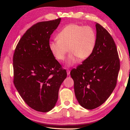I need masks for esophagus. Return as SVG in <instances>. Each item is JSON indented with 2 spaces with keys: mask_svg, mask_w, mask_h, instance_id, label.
I'll return each instance as SVG.
<instances>
[{
  "mask_svg": "<svg viewBox=\"0 0 130 130\" xmlns=\"http://www.w3.org/2000/svg\"><path fill=\"white\" fill-rule=\"evenodd\" d=\"M70 70H67V75H69L70 74Z\"/></svg>",
  "mask_w": 130,
  "mask_h": 130,
  "instance_id": "obj_1",
  "label": "esophagus"
}]
</instances>
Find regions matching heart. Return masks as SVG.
<instances>
[{
	"mask_svg": "<svg viewBox=\"0 0 130 130\" xmlns=\"http://www.w3.org/2000/svg\"><path fill=\"white\" fill-rule=\"evenodd\" d=\"M57 39L50 42V50L55 58L62 61L69 48L71 53L66 66L70 67L77 63L79 59L85 60L92 55L96 43V34L90 26L71 24L59 32Z\"/></svg>",
	"mask_w": 130,
	"mask_h": 130,
	"instance_id": "1",
	"label": "heart"
}]
</instances>
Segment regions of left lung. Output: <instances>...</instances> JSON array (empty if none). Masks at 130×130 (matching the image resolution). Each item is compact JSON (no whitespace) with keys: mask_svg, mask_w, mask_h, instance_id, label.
<instances>
[{"mask_svg":"<svg viewBox=\"0 0 130 130\" xmlns=\"http://www.w3.org/2000/svg\"><path fill=\"white\" fill-rule=\"evenodd\" d=\"M96 43L92 55L71 72L79 104L93 110L103 104L117 85L120 59L109 32L96 23Z\"/></svg>","mask_w":130,"mask_h":130,"instance_id":"8db88e82","label":"left lung"}]
</instances>
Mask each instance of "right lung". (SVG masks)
<instances>
[{
	"instance_id": "1",
	"label": "right lung",
	"mask_w": 130,
	"mask_h": 130,
	"mask_svg": "<svg viewBox=\"0 0 130 130\" xmlns=\"http://www.w3.org/2000/svg\"><path fill=\"white\" fill-rule=\"evenodd\" d=\"M60 20L33 25L19 40L13 54V83L25 103L38 112H48L55 106L67 76L49 48L51 35Z\"/></svg>"
}]
</instances>
